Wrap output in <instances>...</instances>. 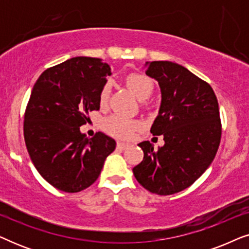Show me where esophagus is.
I'll return each instance as SVG.
<instances>
[{
  "label": "esophagus",
  "instance_id": "esophagus-1",
  "mask_svg": "<svg viewBox=\"0 0 249 249\" xmlns=\"http://www.w3.org/2000/svg\"><path fill=\"white\" fill-rule=\"evenodd\" d=\"M128 147V144H124V142H117V148L118 149H121V151H124Z\"/></svg>",
  "mask_w": 249,
  "mask_h": 249
}]
</instances>
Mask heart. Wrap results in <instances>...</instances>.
<instances>
[{
    "instance_id": "heart-1",
    "label": "heart",
    "mask_w": 249,
    "mask_h": 249,
    "mask_svg": "<svg viewBox=\"0 0 249 249\" xmlns=\"http://www.w3.org/2000/svg\"><path fill=\"white\" fill-rule=\"evenodd\" d=\"M125 84L129 89L137 96L139 100H145L149 97V95L154 90V83L151 78L142 73H130L125 77ZM111 93L110 84L107 83L103 85L100 91V101L101 107H105L108 102ZM142 124L136 119H130L122 117L119 114H113L107 118L103 122L104 130L108 135L113 136L119 139H129L134 136L135 131L141 128Z\"/></svg>"
}]
</instances>
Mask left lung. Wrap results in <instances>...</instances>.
Wrapping results in <instances>:
<instances>
[{"instance_id": "8db88e82", "label": "left lung", "mask_w": 249, "mask_h": 249, "mask_svg": "<svg viewBox=\"0 0 249 249\" xmlns=\"http://www.w3.org/2000/svg\"><path fill=\"white\" fill-rule=\"evenodd\" d=\"M146 74L159 81L162 101L151 128L163 135L164 146L138 144L144 159L132 169L148 192L172 195L192 186L215 158L221 141V120L215 94L206 81L170 61L146 62Z\"/></svg>"}]
</instances>
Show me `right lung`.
Listing matches in <instances>:
<instances>
[{
    "instance_id": "obj_1",
    "label": "right lung",
    "mask_w": 249,
    "mask_h": 249,
    "mask_svg": "<svg viewBox=\"0 0 249 249\" xmlns=\"http://www.w3.org/2000/svg\"><path fill=\"white\" fill-rule=\"evenodd\" d=\"M111 68L77 56L49 68L34 85L23 121L27 151L39 175L55 188L78 193L96 181L115 141L103 132L88 138L80 127L100 110V91Z\"/></svg>"
}]
</instances>
